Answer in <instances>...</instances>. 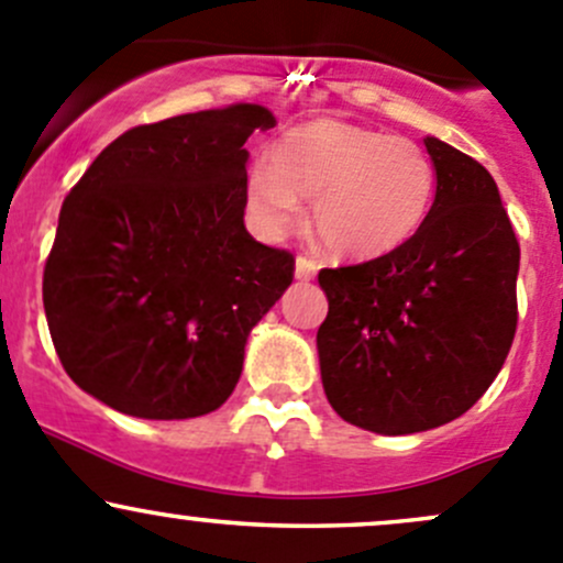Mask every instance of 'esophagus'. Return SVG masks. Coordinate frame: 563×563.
Listing matches in <instances>:
<instances>
[{
	"label": "esophagus",
	"instance_id": "34e87169",
	"mask_svg": "<svg viewBox=\"0 0 563 563\" xmlns=\"http://www.w3.org/2000/svg\"><path fill=\"white\" fill-rule=\"evenodd\" d=\"M294 277H297V280H313V277H316V261L299 255L297 264H294Z\"/></svg>",
	"mask_w": 563,
	"mask_h": 563
}]
</instances>
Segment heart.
I'll return each mask as SVG.
<instances>
[{
  "instance_id": "heart-1",
  "label": "heart",
  "mask_w": 563,
  "mask_h": 563,
  "mask_svg": "<svg viewBox=\"0 0 563 563\" xmlns=\"http://www.w3.org/2000/svg\"><path fill=\"white\" fill-rule=\"evenodd\" d=\"M435 172L422 146L343 119L288 130L272 163L247 172L245 203L255 229L286 234L302 220L343 258H378L406 245L433 203Z\"/></svg>"
}]
</instances>
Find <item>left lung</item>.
Returning a JSON list of instances; mask_svg holds the SVG:
<instances>
[{"instance_id":"1","label":"left lung","mask_w":563,"mask_h":563,"mask_svg":"<svg viewBox=\"0 0 563 563\" xmlns=\"http://www.w3.org/2000/svg\"><path fill=\"white\" fill-rule=\"evenodd\" d=\"M435 198L417 234L382 258L318 272L327 400L382 435L441 428L501 371L518 327L520 245L496 179L435 135L424 139Z\"/></svg>"}]
</instances>
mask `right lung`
I'll return each mask as SVG.
<instances>
[{"instance_id": "right-lung-1", "label": "right lung", "mask_w": 563, "mask_h": 563, "mask_svg": "<svg viewBox=\"0 0 563 563\" xmlns=\"http://www.w3.org/2000/svg\"><path fill=\"white\" fill-rule=\"evenodd\" d=\"M275 113L234 103L128 130L65 198L43 308L67 376L139 419L223 406L250 329L294 280V255L245 229L247 139Z\"/></svg>"}]
</instances>
